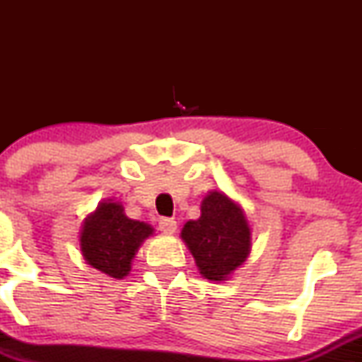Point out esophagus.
<instances>
[{
  "label": "esophagus",
  "instance_id": "esophagus-1",
  "mask_svg": "<svg viewBox=\"0 0 362 362\" xmlns=\"http://www.w3.org/2000/svg\"><path fill=\"white\" fill-rule=\"evenodd\" d=\"M158 226H160V230L167 235H173L177 231V221L172 218H160Z\"/></svg>",
  "mask_w": 362,
  "mask_h": 362
}]
</instances>
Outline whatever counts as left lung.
<instances>
[{
    "label": "left lung",
    "instance_id": "obj_1",
    "mask_svg": "<svg viewBox=\"0 0 362 362\" xmlns=\"http://www.w3.org/2000/svg\"><path fill=\"white\" fill-rule=\"evenodd\" d=\"M250 226L243 209L226 194L213 190L201 204V218L187 221L182 240L199 272L209 281H226L250 255Z\"/></svg>",
    "mask_w": 362,
    "mask_h": 362
}]
</instances>
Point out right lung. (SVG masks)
I'll list each match as a JSON object with an SVG mask.
<instances>
[{
	"instance_id": "right-lung-1",
	"label": "right lung",
	"mask_w": 362,
	"mask_h": 362,
	"mask_svg": "<svg viewBox=\"0 0 362 362\" xmlns=\"http://www.w3.org/2000/svg\"><path fill=\"white\" fill-rule=\"evenodd\" d=\"M151 235L148 223L127 218L122 204L109 199L85 218L80 233L81 253L97 271L124 279L141 243Z\"/></svg>"
}]
</instances>
